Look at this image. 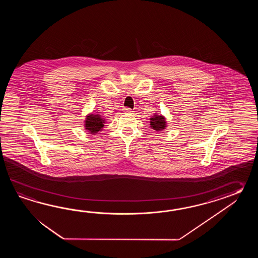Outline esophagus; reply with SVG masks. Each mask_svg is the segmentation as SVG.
I'll return each mask as SVG.
<instances>
[{"instance_id":"esophagus-1","label":"esophagus","mask_w":258,"mask_h":258,"mask_svg":"<svg viewBox=\"0 0 258 258\" xmlns=\"http://www.w3.org/2000/svg\"><path fill=\"white\" fill-rule=\"evenodd\" d=\"M123 111H124V112H127V113H131V112H133L130 108H123Z\"/></svg>"}]
</instances>
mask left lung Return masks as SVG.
I'll use <instances>...</instances> for the list:
<instances>
[{"label":"left lung","mask_w":258,"mask_h":258,"mask_svg":"<svg viewBox=\"0 0 258 258\" xmlns=\"http://www.w3.org/2000/svg\"><path fill=\"white\" fill-rule=\"evenodd\" d=\"M150 125L156 131H162L166 127V121L163 116L155 115L150 118Z\"/></svg>","instance_id":"left-lung-1"}]
</instances>
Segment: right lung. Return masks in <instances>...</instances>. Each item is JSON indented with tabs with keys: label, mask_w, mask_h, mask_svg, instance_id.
Listing matches in <instances>:
<instances>
[{
	"label": "right lung",
	"mask_w": 258,
	"mask_h": 258,
	"mask_svg": "<svg viewBox=\"0 0 258 258\" xmlns=\"http://www.w3.org/2000/svg\"><path fill=\"white\" fill-rule=\"evenodd\" d=\"M86 129L91 134H97L103 127V120L99 115H88L86 120Z\"/></svg>",
	"instance_id": "obj_1"
}]
</instances>
